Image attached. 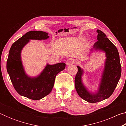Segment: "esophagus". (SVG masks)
<instances>
[{"instance_id":"obj_1","label":"esophagus","mask_w":126,"mask_h":126,"mask_svg":"<svg viewBox=\"0 0 126 126\" xmlns=\"http://www.w3.org/2000/svg\"><path fill=\"white\" fill-rule=\"evenodd\" d=\"M75 62V60H74V59L73 58H69L68 59L67 61H66V64L67 65H71L72 64L74 63Z\"/></svg>"}]
</instances>
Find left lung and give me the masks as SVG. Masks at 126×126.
<instances>
[{
	"instance_id": "obj_1",
	"label": "left lung",
	"mask_w": 126,
	"mask_h": 126,
	"mask_svg": "<svg viewBox=\"0 0 126 126\" xmlns=\"http://www.w3.org/2000/svg\"><path fill=\"white\" fill-rule=\"evenodd\" d=\"M97 32L98 41L95 43L91 51V52H93V50L102 51L105 53L106 57L97 91L93 93L85 87L82 79L83 70L79 66H77L78 71L74 80L75 88L79 97L92 103L109 98L113 93L121 75V65L117 48L103 32L100 30H97Z\"/></svg>"
}]
</instances>
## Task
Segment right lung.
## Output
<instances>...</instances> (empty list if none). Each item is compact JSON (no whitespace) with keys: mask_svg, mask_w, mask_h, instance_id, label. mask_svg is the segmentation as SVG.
Instances as JSON below:
<instances>
[{"mask_svg":"<svg viewBox=\"0 0 126 126\" xmlns=\"http://www.w3.org/2000/svg\"><path fill=\"white\" fill-rule=\"evenodd\" d=\"M48 33L42 31H30L14 42L10 48L7 62V69L15 89L20 95L33 100H39L49 94L54 86L55 77L64 69L65 64H47L36 77L25 73L21 52L30 40H46Z\"/></svg>","mask_w":126,"mask_h":126,"instance_id":"obj_1","label":"right lung"}]
</instances>
